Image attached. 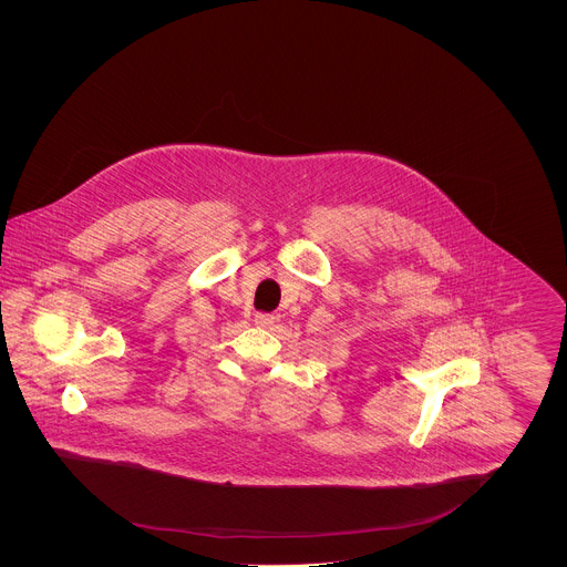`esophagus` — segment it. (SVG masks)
I'll return each mask as SVG.
<instances>
[{"instance_id":"34e87169","label":"esophagus","mask_w":567,"mask_h":567,"mask_svg":"<svg viewBox=\"0 0 567 567\" xmlns=\"http://www.w3.org/2000/svg\"><path fill=\"white\" fill-rule=\"evenodd\" d=\"M255 323L261 324V327H271L276 323V317L274 315H266V312H259L255 315Z\"/></svg>"}]
</instances>
